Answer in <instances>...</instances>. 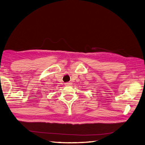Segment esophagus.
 I'll return each instance as SVG.
<instances>
[{"label": "esophagus", "mask_w": 145, "mask_h": 145, "mask_svg": "<svg viewBox=\"0 0 145 145\" xmlns=\"http://www.w3.org/2000/svg\"><path fill=\"white\" fill-rule=\"evenodd\" d=\"M72 84L71 82H67V83H65V86H70V85Z\"/></svg>", "instance_id": "esophagus-1"}]
</instances>
